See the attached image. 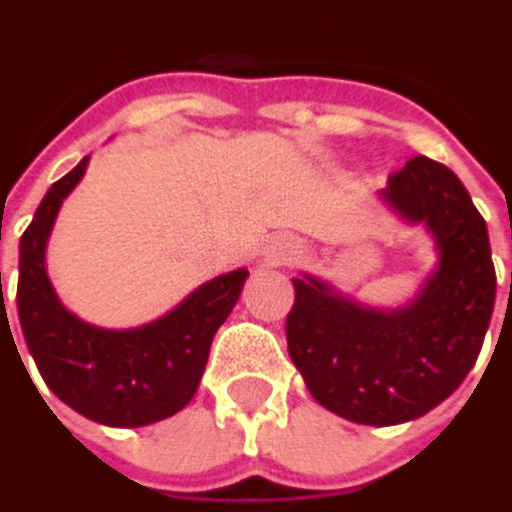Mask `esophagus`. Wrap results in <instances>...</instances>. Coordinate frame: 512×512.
I'll return each mask as SVG.
<instances>
[{
    "instance_id": "esophagus-1",
    "label": "esophagus",
    "mask_w": 512,
    "mask_h": 512,
    "mask_svg": "<svg viewBox=\"0 0 512 512\" xmlns=\"http://www.w3.org/2000/svg\"><path fill=\"white\" fill-rule=\"evenodd\" d=\"M297 258H300V242H297V239H288V236L270 242V248H267V254H264V261H267L270 267H282V264H291V261H297Z\"/></svg>"
}]
</instances>
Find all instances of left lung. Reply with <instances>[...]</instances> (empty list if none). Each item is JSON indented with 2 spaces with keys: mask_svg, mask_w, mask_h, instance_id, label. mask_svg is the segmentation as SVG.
Listing matches in <instances>:
<instances>
[{
  "mask_svg": "<svg viewBox=\"0 0 512 512\" xmlns=\"http://www.w3.org/2000/svg\"><path fill=\"white\" fill-rule=\"evenodd\" d=\"M378 197L432 236L435 270L396 309L303 273L285 333L315 402L351 423L396 426L438 408L474 369L495 309V267L486 221L450 167L417 155Z\"/></svg>",
  "mask_w": 512,
  "mask_h": 512,
  "instance_id": "left-lung-1",
  "label": "left lung"
}]
</instances>
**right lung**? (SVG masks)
Instances as JSON below:
<instances>
[{"label": "right lung", "mask_w": 512, "mask_h": 512, "mask_svg": "<svg viewBox=\"0 0 512 512\" xmlns=\"http://www.w3.org/2000/svg\"><path fill=\"white\" fill-rule=\"evenodd\" d=\"M86 167L89 155L50 185L20 239V330L44 384L68 408L101 426H149L194 399L209 345L233 312L248 270L239 267L203 282L170 312L140 327L107 330L77 318L47 276V242L62 200L77 188Z\"/></svg>", "instance_id": "right-lung-1"}]
</instances>
